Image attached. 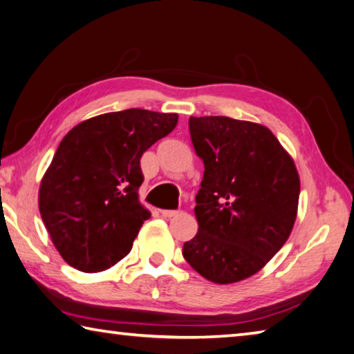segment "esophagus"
Returning <instances> with one entry per match:
<instances>
[{"instance_id": "obj_1", "label": "esophagus", "mask_w": 354, "mask_h": 354, "mask_svg": "<svg viewBox=\"0 0 354 354\" xmlns=\"http://www.w3.org/2000/svg\"><path fill=\"white\" fill-rule=\"evenodd\" d=\"M161 214H162V218H165V219H171V218L179 216L181 212H178V210H162Z\"/></svg>"}]
</instances>
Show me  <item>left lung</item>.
<instances>
[{"mask_svg":"<svg viewBox=\"0 0 354 354\" xmlns=\"http://www.w3.org/2000/svg\"><path fill=\"white\" fill-rule=\"evenodd\" d=\"M204 161L196 195V236L183 248L193 270L214 283L258 273L293 230L301 181L272 130L228 116H190Z\"/></svg>","mask_w":354,"mask_h":354,"instance_id":"obj_1","label":"left lung"}]
</instances>
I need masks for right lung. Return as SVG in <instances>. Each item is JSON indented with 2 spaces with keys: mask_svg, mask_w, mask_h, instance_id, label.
I'll list each match as a JSON object with an SVG mask.
<instances>
[{
  "mask_svg": "<svg viewBox=\"0 0 354 354\" xmlns=\"http://www.w3.org/2000/svg\"><path fill=\"white\" fill-rule=\"evenodd\" d=\"M178 113L127 109L90 118L62 138L38 205L61 258L84 273L127 256L150 212L140 203V159L176 127Z\"/></svg>",
  "mask_w": 354,
  "mask_h": 354,
  "instance_id": "1",
  "label": "right lung"
}]
</instances>
